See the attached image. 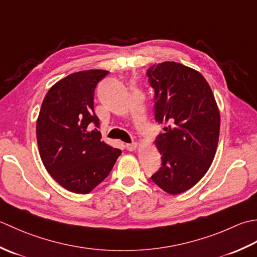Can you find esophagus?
<instances>
[{
	"label": "esophagus",
	"instance_id": "34e87169",
	"mask_svg": "<svg viewBox=\"0 0 257 257\" xmlns=\"http://www.w3.org/2000/svg\"><path fill=\"white\" fill-rule=\"evenodd\" d=\"M126 149L130 152H133L136 149H138V143H131V144H126Z\"/></svg>",
	"mask_w": 257,
	"mask_h": 257
}]
</instances>
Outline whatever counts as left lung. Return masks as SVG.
Instances as JSON below:
<instances>
[{"mask_svg":"<svg viewBox=\"0 0 257 257\" xmlns=\"http://www.w3.org/2000/svg\"><path fill=\"white\" fill-rule=\"evenodd\" d=\"M146 74L155 92V119L167 124L155 141L162 166L152 181L176 195L194 186L211 166L221 126L219 109L211 86L194 69L163 62Z\"/></svg>","mask_w":257,"mask_h":257,"instance_id":"8db88e82","label":"left lung"}]
</instances>
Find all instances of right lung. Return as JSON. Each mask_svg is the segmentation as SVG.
<instances>
[{
    "label": "right lung",
    "mask_w": 257,
    "mask_h": 257,
    "mask_svg": "<svg viewBox=\"0 0 257 257\" xmlns=\"http://www.w3.org/2000/svg\"><path fill=\"white\" fill-rule=\"evenodd\" d=\"M104 70L72 73L52 86L36 121L41 160L65 190L87 194L105 180L121 150L101 141L94 113V91L107 74Z\"/></svg>",
    "instance_id": "add662e5"
}]
</instances>
